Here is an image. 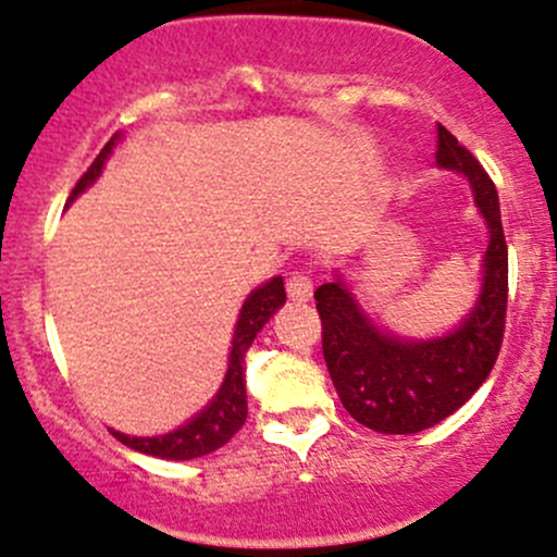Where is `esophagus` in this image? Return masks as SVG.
Returning <instances> with one entry per match:
<instances>
[{"instance_id":"1","label":"esophagus","mask_w":557,"mask_h":557,"mask_svg":"<svg viewBox=\"0 0 557 557\" xmlns=\"http://www.w3.org/2000/svg\"><path fill=\"white\" fill-rule=\"evenodd\" d=\"M288 296L290 301L304 304L312 298V277L307 272H294L288 280Z\"/></svg>"}]
</instances>
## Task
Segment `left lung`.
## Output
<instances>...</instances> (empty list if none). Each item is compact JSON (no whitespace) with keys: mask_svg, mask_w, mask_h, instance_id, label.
<instances>
[{"mask_svg":"<svg viewBox=\"0 0 557 557\" xmlns=\"http://www.w3.org/2000/svg\"><path fill=\"white\" fill-rule=\"evenodd\" d=\"M435 160L470 178L491 230L483 290L470 318L435 342H400L379 331L342 283L314 290L333 386L349 417L384 435H413L459 411L488 379L505 338L507 239L494 181L443 125Z\"/></svg>","mask_w":557,"mask_h":557,"instance_id":"8db88e82","label":"left lung"}]
</instances>
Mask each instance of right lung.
<instances>
[{
  "mask_svg": "<svg viewBox=\"0 0 557 557\" xmlns=\"http://www.w3.org/2000/svg\"><path fill=\"white\" fill-rule=\"evenodd\" d=\"M116 136H111V140L101 149V154L92 160V165L82 173V178L77 181V186L72 189V197L85 191V186H90L92 181L101 175L103 162H107L111 146H114ZM285 304V285L283 277L269 280L267 285H261L259 290L248 296V301L243 304V312H239L237 327H234V338H232V355H230V371H226L224 384H221L219 395L213 397L208 408L202 413H197L189 424L178 426L175 432H168V435L160 437H131L122 435V432L111 430V435L116 437L120 443H125L127 448H136L140 454L149 456H160V459H197V456L210 454V450L221 448L224 443H230L234 437V432L245 424L248 419V397H245V379H243V360L248 347L253 344L256 333L261 331L263 323L277 312L280 307Z\"/></svg>",
  "mask_w": 557,
  "mask_h": 557,
  "instance_id": "obj_1",
  "label": "right lung"
}]
</instances>
